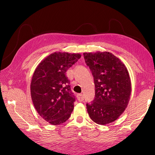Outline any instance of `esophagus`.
I'll use <instances>...</instances> for the list:
<instances>
[{
    "label": "esophagus",
    "mask_w": 155,
    "mask_h": 155,
    "mask_svg": "<svg viewBox=\"0 0 155 155\" xmlns=\"http://www.w3.org/2000/svg\"><path fill=\"white\" fill-rule=\"evenodd\" d=\"M77 99L78 101L82 102L84 101V97H83V94H77Z\"/></svg>",
    "instance_id": "esophagus-1"
}]
</instances>
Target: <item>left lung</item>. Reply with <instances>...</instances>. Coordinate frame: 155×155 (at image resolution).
Wrapping results in <instances>:
<instances>
[{
  "label": "left lung",
  "mask_w": 155,
  "mask_h": 155,
  "mask_svg": "<svg viewBox=\"0 0 155 155\" xmlns=\"http://www.w3.org/2000/svg\"><path fill=\"white\" fill-rule=\"evenodd\" d=\"M83 55L95 86L94 100L87 104L88 115L98 124H109L120 116L130 100L129 74L120 59L110 52H84Z\"/></svg>",
  "instance_id": "1"
}]
</instances>
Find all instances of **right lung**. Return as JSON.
<instances>
[{
  "label": "right lung",
  "mask_w": 155,
  "mask_h": 155,
  "mask_svg": "<svg viewBox=\"0 0 155 155\" xmlns=\"http://www.w3.org/2000/svg\"><path fill=\"white\" fill-rule=\"evenodd\" d=\"M81 57L78 53L54 52L35 69L31 84L32 103L39 115L51 124L64 123L73 110L75 97L66 72Z\"/></svg>",
  "instance_id": "add662e5"
}]
</instances>
